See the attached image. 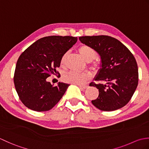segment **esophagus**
I'll return each mask as SVG.
<instances>
[{
  "instance_id": "1",
  "label": "esophagus",
  "mask_w": 149,
  "mask_h": 149,
  "mask_svg": "<svg viewBox=\"0 0 149 149\" xmlns=\"http://www.w3.org/2000/svg\"><path fill=\"white\" fill-rule=\"evenodd\" d=\"M77 86H79L81 88H82V89H86V88L88 87V86H86V85H79V84H77Z\"/></svg>"
}]
</instances>
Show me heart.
I'll list each match as a JSON object with an SVG mask.
<instances>
[{
    "label": "heart",
    "instance_id": "obj_1",
    "mask_svg": "<svg viewBox=\"0 0 149 149\" xmlns=\"http://www.w3.org/2000/svg\"><path fill=\"white\" fill-rule=\"evenodd\" d=\"M78 51L81 56L83 57L84 61L86 62H91L96 58L97 53L96 50L92 47L88 45H82L78 49ZM68 56V52L65 53L61 57L60 60V65L61 67H65L66 65V57ZM94 66H97L98 63L95 61ZM90 75L87 73H77L75 72H69L66 73L63 76V80L66 83H71L74 84H83L89 79Z\"/></svg>",
    "mask_w": 149,
    "mask_h": 149
}]
</instances>
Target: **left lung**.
Returning <instances> with one entry per match:
<instances>
[{
  "label": "left lung",
  "mask_w": 149,
  "mask_h": 149,
  "mask_svg": "<svg viewBox=\"0 0 149 149\" xmlns=\"http://www.w3.org/2000/svg\"><path fill=\"white\" fill-rule=\"evenodd\" d=\"M79 39L95 50L101 58V68L95 79L99 83L90 84L96 87L99 94L91 102L105 111L125 106L138 83V68L133 54L120 41L109 36H85Z\"/></svg>",
  "instance_id": "8db88e82"
}]
</instances>
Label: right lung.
Returning <instances> with one entry per match:
<instances>
[{
    "label": "right lung",
    "mask_w": 149,
    "mask_h": 149,
    "mask_svg": "<svg viewBox=\"0 0 149 149\" xmlns=\"http://www.w3.org/2000/svg\"><path fill=\"white\" fill-rule=\"evenodd\" d=\"M77 38L50 36L40 38L21 54L16 65L14 84L22 102L36 111L51 109L61 100L68 84L53 86L47 78L59 74L63 55L77 42Z\"/></svg>",
    "instance_id": "1"
}]
</instances>
